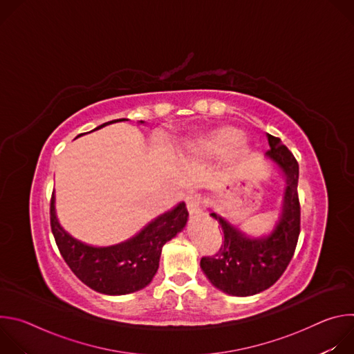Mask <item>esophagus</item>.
<instances>
[{
    "label": "esophagus",
    "instance_id": "1",
    "mask_svg": "<svg viewBox=\"0 0 354 354\" xmlns=\"http://www.w3.org/2000/svg\"><path fill=\"white\" fill-rule=\"evenodd\" d=\"M203 203L205 201L200 197V194L194 193V194H189L186 197V207L192 216H196V214L203 212Z\"/></svg>",
    "mask_w": 354,
    "mask_h": 354
}]
</instances>
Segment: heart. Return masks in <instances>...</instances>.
<instances>
[{
	"mask_svg": "<svg viewBox=\"0 0 354 354\" xmlns=\"http://www.w3.org/2000/svg\"><path fill=\"white\" fill-rule=\"evenodd\" d=\"M243 133L235 127H221L196 142L194 149L207 156H228L242 145Z\"/></svg>",
	"mask_w": 354,
	"mask_h": 354,
	"instance_id": "obj_1",
	"label": "heart"
}]
</instances>
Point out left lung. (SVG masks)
<instances>
[{
    "label": "left lung",
    "mask_w": 354,
    "mask_h": 354,
    "mask_svg": "<svg viewBox=\"0 0 354 354\" xmlns=\"http://www.w3.org/2000/svg\"><path fill=\"white\" fill-rule=\"evenodd\" d=\"M270 149L266 157L286 178L280 218L263 238H250L217 213L210 216L220 223L224 243L213 257H205L200 268L218 290L236 297L258 294L273 286L288 266L299 235L298 162L279 137L268 134Z\"/></svg>",
    "instance_id": "8db88e82"
}]
</instances>
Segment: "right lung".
Here are the masks:
<instances>
[{
    "label": "right lung",
    "mask_w": 354,
    "mask_h": 354,
    "mask_svg": "<svg viewBox=\"0 0 354 354\" xmlns=\"http://www.w3.org/2000/svg\"><path fill=\"white\" fill-rule=\"evenodd\" d=\"M120 120L127 119L112 120L93 130ZM140 123L144 122L140 120ZM187 216L186 205L182 201L124 242L112 246H91L62 228L56 217L55 192L50 200V225L63 259L84 284L108 295L130 294L148 286L158 270L162 246L185 228Z\"/></svg>",
    "instance_id": "right-lung-1"
}]
</instances>
